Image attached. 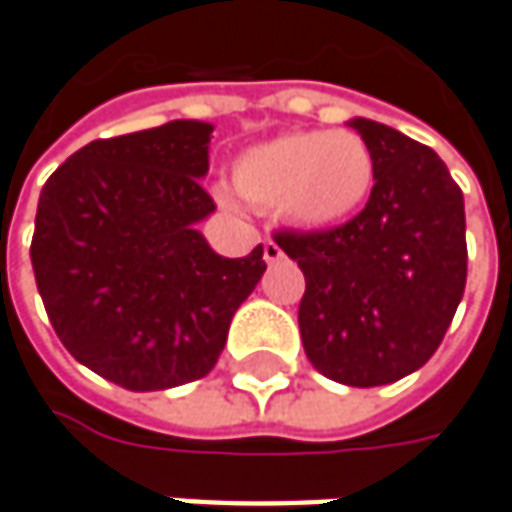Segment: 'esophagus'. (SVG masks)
<instances>
[{"instance_id": "1", "label": "esophagus", "mask_w": 512, "mask_h": 512, "mask_svg": "<svg viewBox=\"0 0 512 512\" xmlns=\"http://www.w3.org/2000/svg\"><path fill=\"white\" fill-rule=\"evenodd\" d=\"M263 260H266V263H277V260H283V249H280L274 240H263Z\"/></svg>"}]
</instances>
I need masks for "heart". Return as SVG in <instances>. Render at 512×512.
Segmentation results:
<instances>
[{"mask_svg": "<svg viewBox=\"0 0 512 512\" xmlns=\"http://www.w3.org/2000/svg\"><path fill=\"white\" fill-rule=\"evenodd\" d=\"M377 164L351 130H291L243 150L232 186L255 209H280L303 229H328L354 218L374 189Z\"/></svg>", "mask_w": 512, "mask_h": 512, "instance_id": "obj_1", "label": "heart"}]
</instances>
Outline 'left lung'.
I'll use <instances>...</instances> for the list:
<instances>
[{
  "instance_id": "1",
  "label": "left lung",
  "mask_w": 512,
  "mask_h": 512,
  "mask_svg": "<svg viewBox=\"0 0 512 512\" xmlns=\"http://www.w3.org/2000/svg\"><path fill=\"white\" fill-rule=\"evenodd\" d=\"M374 155L360 215L323 232H274L306 277L300 337L323 377L374 388L414 374L439 348L465 294L462 189L425 144L354 118Z\"/></svg>"
}]
</instances>
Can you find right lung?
I'll return each instance as SVG.
<instances>
[{
    "mask_svg": "<svg viewBox=\"0 0 512 512\" xmlns=\"http://www.w3.org/2000/svg\"><path fill=\"white\" fill-rule=\"evenodd\" d=\"M212 124L169 121L73 152L39 195L30 260L62 345L127 391L206 377L266 272L263 246L221 257L195 229Z\"/></svg>",
    "mask_w": 512,
    "mask_h": 512,
    "instance_id": "obj_1",
    "label": "right lung"
}]
</instances>
